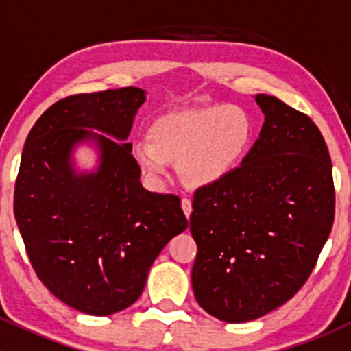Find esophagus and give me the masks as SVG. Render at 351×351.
<instances>
[{
    "mask_svg": "<svg viewBox=\"0 0 351 351\" xmlns=\"http://www.w3.org/2000/svg\"><path fill=\"white\" fill-rule=\"evenodd\" d=\"M182 208H183V212H185L186 217H190V214H192V200H190V198H183Z\"/></svg>",
    "mask_w": 351,
    "mask_h": 351,
    "instance_id": "1",
    "label": "esophagus"
}]
</instances>
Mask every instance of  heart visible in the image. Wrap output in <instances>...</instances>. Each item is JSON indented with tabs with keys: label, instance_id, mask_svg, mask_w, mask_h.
<instances>
[{
	"label": "heart",
	"instance_id": "heart-1",
	"mask_svg": "<svg viewBox=\"0 0 351 351\" xmlns=\"http://www.w3.org/2000/svg\"><path fill=\"white\" fill-rule=\"evenodd\" d=\"M256 123L239 105L175 110L159 117L149 129V141H137L132 158L146 176H166L178 165L180 176L192 189L214 185L229 175L250 153Z\"/></svg>",
	"mask_w": 351,
	"mask_h": 351
}]
</instances>
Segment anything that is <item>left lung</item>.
<instances>
[{
  "mask_svg": "<svg viewBox=\"0 0 351 351\" xmlns=\"http://www.w3.org/2000/svg\"><path fill=\"white\" fill-rule=\"evenodd\" d=\"M260 139L243 165L193 193L197 302L226 323L258 319L292 299L335 221L331 158L316 123L258 95Z\"/></svg>",
  "mask_w": 351,
  "mask_h": 351,
  "instance_id": "left-lung-1",
  "label": "left lung"
}]
</instances>
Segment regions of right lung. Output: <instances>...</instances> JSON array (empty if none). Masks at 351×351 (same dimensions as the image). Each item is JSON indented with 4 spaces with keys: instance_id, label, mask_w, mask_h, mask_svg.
<instances>
[{
    "instance_id": "right-lung-1",
    "label": "right lung",
    "mask_w": 351,
    "mask_h": 351,
    "mask_svg": "<svg viewBox=\"0 0 351 351\" xmlns=\"http://www.w3.org/2000/svg\"><path fill=\"white\" fill-rule=\"evenodd\" d=\"M143 104L134 86L71 95L42 113L23 146L13 208L28 260L58 299L93 316L132 306L162 247L189 226L180 197L143 189L132 144L116 141ZM84 136L99 139L102 166L76 177L66 156Z\"/></svg>"
}]
</instances>
